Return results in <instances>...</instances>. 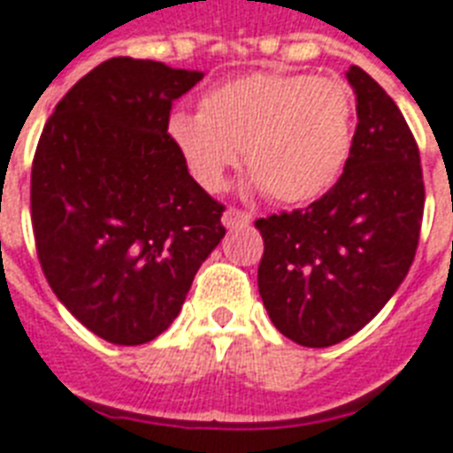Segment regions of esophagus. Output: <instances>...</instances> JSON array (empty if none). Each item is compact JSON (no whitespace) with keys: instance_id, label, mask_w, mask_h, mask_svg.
Returning a JSON list of instances; mask_svg holds the SVG:
<instances>
[{"instance_id":"obj_1","label":"esophagus","mask_w":453,"mask_h":453,"mask_svg":"<svg viewBox=\"0 0 453 453\" xmlns=\"http://www.w3.org/2000/svg\"><path fill=\"white\" fill-rule=\"evenodd\" d=\"M222 222L226 229H241V226H248V224L252 222V215H250V212H245V210L229 208L222 215Z\"/></svg>"}]
</instances>
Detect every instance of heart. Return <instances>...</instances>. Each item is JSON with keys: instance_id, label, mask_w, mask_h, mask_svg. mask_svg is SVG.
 I'll return each mask as SVG.
<instances>
[{"instance_id": "heart-1", "label": "heart", "mask_w": 453, "mask_h": 453, "mask_svg": "<svg viewBox=\"0 0 453 453\" xmlns=\"http://www.w3.org/2000/svg\"><path fill=\"white\" fill-rule=\"evenodd\" d=\"M356 100L343 81L299 72H250L208 90L198 117L175 114L168 135L205 191H219L243 151L257 189L306 203L350 157Z\"/></svg>"}]
</instances>
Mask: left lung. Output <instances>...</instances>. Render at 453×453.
<instances>
[{
  "label": "left lung",
  "instance_id": "obj_1",
  "mask_svg": "<svg viewBox=\"0 0 453 453\" xmlns=\"http://www.w3.org/2000/svg\"><path fill=\"white\" fill-rule=\"evenodd\" d=\"M357 128L342 177L309 208L269 215L257 271L271 323L292 342L325 349L356 334L410 273L421 234L418 144L393 97L360 67Z\"/></svg>",
  "mask_w": 453,
  "mask_h": 453
}]
</instances>
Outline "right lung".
Here are the masks:
<instances>
[{
  "label": "right lung",
  "instance_id": "obj_1",
  "mask_svg": "<svg viewBox=\"0 0 453 453\" xmlns=\"http://www.w3.org/2000/svg\"><path fill=\"white\" fill-rule=\"evenodd\" d=\"M203 72L110 58L56 104L32 161L30 210L50 289L104 342L170 327L226 229L224 205L168 135L177 97Z\"/></svg>",
  "mask_w": 453,
  "mask_h": 453
}]
</instances>
